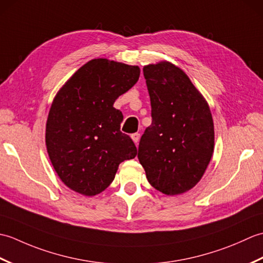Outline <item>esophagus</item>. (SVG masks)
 Wrapping results in <instances>:
<instances>
[{
  "label": "esophagus",
  "instance_id": "34e87169",
  "mask_svg": "<svg viewBox=\"0 0 263 263\" xmlns=\"http://www.w3.org/2000/svg\"><path fill=\"white\" fill-rule=\"evenodd\" d=\"M131 138H132V140L135 141V143L138 144L139 140H140V133H133V135H131Z\"/></svg>",
  "mask_w": 263,
  "mask_h": 263
}]
</instances>
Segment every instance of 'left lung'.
<instances>
[{
  "label": "left lung",
  "instance_id": "8db88e82",
  "mask_svg": "<svg viewBox=\"0 0 263 263\" xmlns=\"http://www.w3.org/2000/svg\"><path fill=\"white\" fill-rule=\"evenodd\" d=\"M152 104V125L138 158L149 183L167 195L197 185L214 154V121L208 103L185 74L167 61L143 68Z\"/></svg>",
  "mask_w": 263,
  "mask_h": 263
}]
</instances>
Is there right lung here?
I'll list each match as a JSON object with an SVG mask.
<instances>
[{"label":"right lung","mask_w":263,"mask_h":263,"mask_svg":"<svg viewBox=\"0 0 263 263\" xmlns=\"http://www.w3.org/2000/svg\"><path fill=\"white\" fill-rule=\"evenodd\" d=\"M137 65L95 59L60 89L46 123V148L66 186L87 197L113 182L122 161L137 156L136 144L121 132L115 100L136 85Z\"/></svg>","instance_id":"right-lung-1"}]
</instances>
